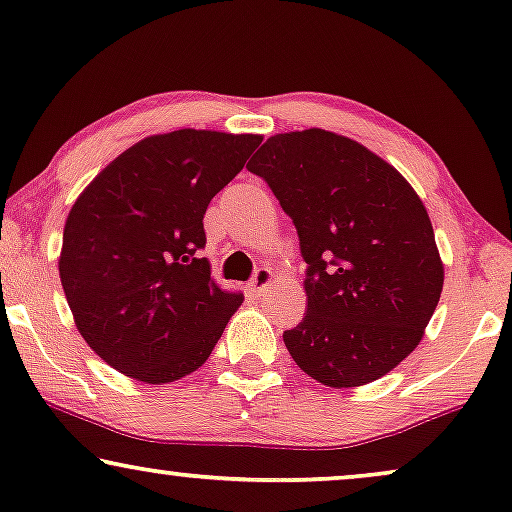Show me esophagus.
Returning a JSON list of instances; mask_svg holds the SVG:
<instances>
[{
  "instance_id": "1",
  "label": "esophagus",
  "mask_w": 512,
  "mask_h": 512,
  "mask_svg": "<svg viewBox=\"0 0 512 512\" xmlns=\"http://www.w3.org/2000/svg\"><path fill=\"white\" fill-rule=\"evenodd\" d=\"M275 282V272H272L270 268H258L256 275L251 277L249 282V289L256 293V296H263L265 291H268V286Z\"/></svg>"
}]
</instances>
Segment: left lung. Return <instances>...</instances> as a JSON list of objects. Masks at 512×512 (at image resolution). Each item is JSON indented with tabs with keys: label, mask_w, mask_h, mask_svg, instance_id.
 <instances>
[{
	"label": "left lung",
	"mask_w": 512,
	"mask_h": 512,
	"mask_svg": "<svg viewBox=\"0 0 512 512\" xmlns=\"http://www.w3.org/2000/svg\"><path fill=\"white\" fill-rule=\"evenodd\" d=\"M293 219L307 314L284 345L326 387L380 380L415 352L443 291L436 235L408 179L354 139L310 128L270 137L247 165Z\"/></svg>",
	"instance_id": "8db88e82"
}]
</instances>
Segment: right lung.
<instances>
[{"instance_id":"right-lung-1","label":"right lung","mask_w":512,"mask_h":512,"mask_svg":"<svg viewBox=\"0 0 512 512\" xmlns=\"http://www.w3.org/2000/svg\"><path fill=\"white\" fill-rule=\"evenodd\" d=\"M261 142L193 128L144 137L69 209L62 289L83 340L118 373L167 384L209 359L244 298L195 258L202 216Z\"/></svg>"}]
</instances>
